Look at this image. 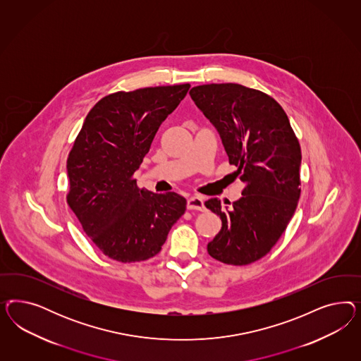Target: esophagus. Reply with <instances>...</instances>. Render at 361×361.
Segmentation results:
<instances>
[{"label":"esophagus","instance_id":"obj_1","mask_svg":"<svg viewBox=\"0 0 361 361\" xmlns=\"http://www.w3.org/2000/svg\"><path fill=\"white\" fill-rule=\"evenodd\" d=\"M186 208L189 210H198V212H204L205 210V205H204V200L202 197L193 196L188 200Z\"/></svg>","mask_w":361,"mask_h":361}]
</instances>
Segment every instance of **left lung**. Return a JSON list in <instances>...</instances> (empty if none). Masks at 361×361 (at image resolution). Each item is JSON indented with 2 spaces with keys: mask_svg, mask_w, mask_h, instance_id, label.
I'll list each match as a JSON object with an SVG mask.
<instances>
[{
  "mask_svg": "<svg viewBox=\"0 0 361 361\" xmlns=\"http://www.w3.org/2000/svg\"><path fill=\"white\" fill-rule=\"evenodd\" d=\"M219 131L235 177L245 183L231 207L210 198L205 207L222 228L208 243L210 257L243 266L261 259L281 238L300 197V145L275 99L237 83H212L189 91ZM226 204V202H225Z\"/></svg>",
  "mask_w": 361,
  "mask_h": 361,
  "instance_id": "obj_1",
  "label": "left lung"
}]
</instances>
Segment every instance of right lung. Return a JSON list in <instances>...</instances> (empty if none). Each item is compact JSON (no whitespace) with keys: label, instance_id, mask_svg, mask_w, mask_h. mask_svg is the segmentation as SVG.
<instances>
[{"label":"right lung","instance_id":"obj_1","mask_svg":"<svg viewBox=\"0 0 361 361\" xmlns=\"http://www.w3.org/2000/svg\"><path fill=\"white\" fill-rule=\"evenodd\" d=\"M189 83L114 92L91 109L67 159V204L100 252L140 262L161 250L186 209L175 192L140 189L133 173Z\"/></svg>","mask_w":361,"mask_h":361}]
</instances>
